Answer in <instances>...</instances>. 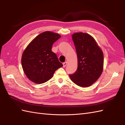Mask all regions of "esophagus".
Masks as SVG:
<instances>
[{
    "mask_svg": "<svg viewBox=\"0 0 125 125\" xmlns=\"http://www.w3.org/2000/svg\"><path fill=\"white\" fill-rule=\"evenodd\" d=\"M67 63L68 62H65L64 63H63V67H65L66 65H67Z\"/></svg>",
    "mask_w": 125,
    "mask_h": 125,
    "instance_id": "obj_1",
    "label": "esophagus"
}]
</instances>
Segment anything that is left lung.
Listing matches in <instances>:
<instances>
[{
    "mask_svg": "<svg viewBox=\"0 0 125 125\" xmlns=\"http://www.w3.org/2000/svg\"><path fill=\"white\" fill-rule=\"evenodd\" d=\"M72 38L77 55L78 68L69 76L77 85L90 86L97 81L103 72V52L94 39L88 34L76 33Z\"/></svg>",
    "mask_w": 125,
    "mask_h": 125,
    "instance_id": "8db88e82",
    "label": "left lung"
}]
</instances>
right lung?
<instances>
[{"label":"right lung","instance_id":"add662e5","mask_svg":"<svg viewBox=\"0 0 125 125\" xmlns=\"http://www.w3.org/2000/svg\"><path fill=\"white\" fill-rule=\"evenodd\" d=\"M61 38L57 33L44 31L37 36L23 52L21 64L31 81L42 84L51 79L55 71L63 64L52 51V44Z\"/></svg>","mask_w":125,"mask_h":125}]
</instances>
